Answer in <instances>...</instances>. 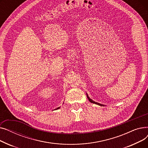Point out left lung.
I'll return each mask as SVG.
<instances>
[{
    "instance_id": "obj_1",
    "label": "left lung",
    "mask_w": 148,
    "mask_h": 148,
    "mask_svg": "<svg viewBox=\"0 0 148 148\" xmlns=\"http://www.w3.org/2000/svg\"><path fill=\"white\" fill-rule=\"evenodd\" d=\"M86 95H87V98H88L89 101H90L91 103L95 104H97V105H99V106H105V105H104V104H100V103H97V102L94 101H93L92 99H90V98L89 97L88 94H86Z\"/></svg>"
}]
</instances>
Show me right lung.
I'll use <instances>...</instances> for the list:
<instances>
[{
	"instance_id": "1",
	"label": "right lung",
	"mask_w": 148,
	"mask_h": 148,
	"mask_svg": "<svg viewBox=\"0 0 148 148\" xmlns=\"http://www.w3.org/2000/svg\"><path fill=\"white\" fill-rule=\"evenodd\" d=\"M59 108H60V107H59L56 108V109H54V110H58V109H59Z\"/></svg>"
}]
</instances>
